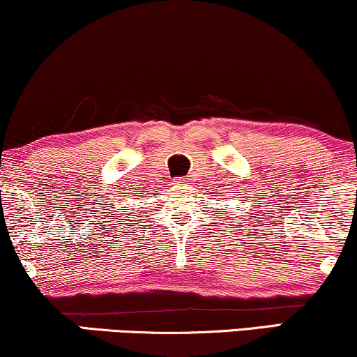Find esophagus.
I'll return each instance as SVG.
<instances>
[{
    "mask_svg": "<svg viewBox=\"0 0 357 357\" xmlns=\"http://www.w3.org/2000/svg\"><path fill=\"white\" fill-rule=\"evenodd\" d=\"M186 183H188V178H178V179H174L176 186H183V184H186Z\"/></svg>",
    "mask_w": 357,
    "mask_h": 357,
    "instance_id": "1",
    "label": "esophagus"
}]
</instances>
